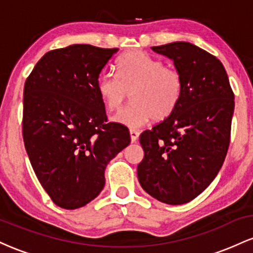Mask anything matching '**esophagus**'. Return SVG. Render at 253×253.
I'll use <instances>...</instances> for the list:
<instances>
[{
    "label": "esophagus",
    "instance_id": "34e87169",
    "mask_svg": "<svg viewBox=\"0 0 253 253\" xmlns=\"http://www.w3.org/2000/svg\"><path fill=\"white\" fill-rule=\"evenodd\" d=\"M129 134H130V140H132V143H135L139 138V130L129 129Z\"/></svg>",
    "mask_w": 253,
    "mask_h": 253
}]
</instances>
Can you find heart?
Masks as SVG:
<instances>
[{"label": "heart", "instance_id": "heart-1", "mask_svg": "<svg viewBox=\"0 0 253 253\" xmlns=\"http://www.w3.org/2000/svg\"><path fill=\"white\" fill-rule=\"evenodd\" d=\"M117 75L102 74L96 88L107 108L117 110L132 94L133 102L117 113L114 123L138 128L151 119L164 120L178 106L183 91L181 74L172 66L141 51H130L118 59Z\"/></svg>", "mask_w": 253, "mask_h": 253}]
</instances>
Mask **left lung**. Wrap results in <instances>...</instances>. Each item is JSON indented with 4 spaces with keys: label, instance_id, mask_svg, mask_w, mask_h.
<instances>
[{
    "label": "left lung",
    "instance_id": "8db88e82",
    "mask_svg": "<svg viewBox=\"0 0 253 253\" xmlns=\"http://www.w3.org/2000/svg\"><path fill=\"white\" fill-rule=\"evenodd\" d=\"M173 62L183 91L176 109L141 133V188L158 201L183 205L213 182L227 155L234 94L225 68L213 54L187 42L153 46Z\"/></svg>",
    "mask_w": 253,
    "mask_h": 253
}]
</instances>
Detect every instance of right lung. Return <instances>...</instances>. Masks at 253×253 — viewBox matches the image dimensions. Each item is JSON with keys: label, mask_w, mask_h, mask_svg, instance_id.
I'll list each match as a JSON object with an SVG mask.
<instances>
[{"label": "right lung", "mask_w": 253, "mask_h": 253, "mask_svg": "<svg viewBox=\"0 0 253 253\" xmlns=\"http://www.w3.org/2000/svg\"><path fill=\"white\" fill-rule=\"evenodd\" d=\"M118 48L76 43L47 52L26 80L22 134L32 168L51 200L83 207L103 189L107 164L130 143L127 127L107 124L97 92Z\"/></svg>", "instance_id": "right-lung-1"}]
</instances>
